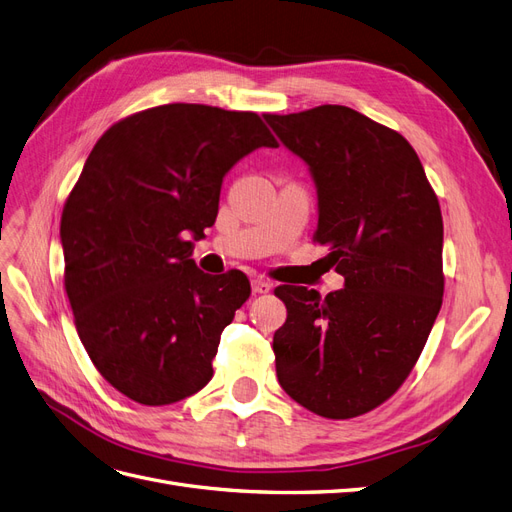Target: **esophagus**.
<instances>
[{
  "mask_svg": "<svg viewBox=\"0 0 512 512\" xmlns=\"http://www.w3.org/2000/svg\"><path fill=\"white\" fill-rule=\"evenodd\" d=\"M271 288H273V284L269 280H265V277H254L252 280V290L256 294H267Z\"/></svg>",
  "mask_w": 512,
  "mask_h": 512,
  "instance_id": "1",
  "label": "esophagus"
}]
</instances>
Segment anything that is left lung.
Masks as SVG:
<instances>
[{
    "label": "left lung",
    "mask_w": 512,
    "mask_h": 512,
    "mask_svg": "<svg viewBox=\"0 0 512 512\" xmlns=\"http://www.w3.org/2000/svg\"><path fill=\"white\" fill-rule=\"evenodd\" d=\"M318 188L314 241L344 288L320 297L277 286L273 335L282 389L324 418H354L397 393L421 356L444 294L442 213L416 151L354 108L265 115Z\"/></svg>",
    "instance_id": "left-lung-1"
}]
</instances>
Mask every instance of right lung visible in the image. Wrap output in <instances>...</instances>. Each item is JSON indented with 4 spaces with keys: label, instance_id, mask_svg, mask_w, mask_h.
I'll return each instance as SVG.
<instances>
[{
    "label": "right lung",
    "instance_id": "add662e5",
    "mask_svg": "<svg viewBox=\"0 0 512 512\" xmlns=\"http://www.w3.org/2000/svg\"><path fill=\"white\" fill-rule=\"evenodd\" d=\"M277 147L256 113L164 104L113 123L61 213L64 284L76 331L102 378L143 406L211 380L220 335L250 299L241 271L190 258L213 226L228 170Z\"/></svg>",
    "mask_w": 512,
    "mask_h": 512
}]
</instances>
